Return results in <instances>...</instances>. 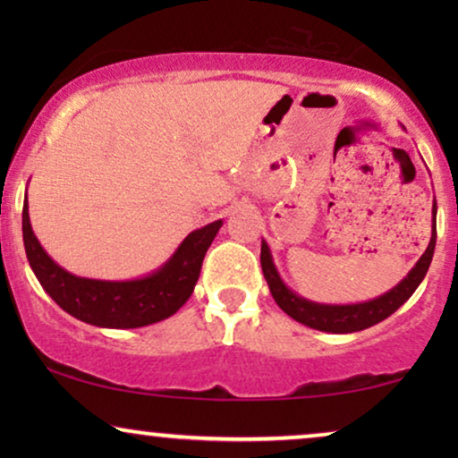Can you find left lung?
Segmentation results:
<instances>
[{
	"mask_svg": "<svg viewBox=\"0 0 458 458\" xmlns=\"http://www.w3.org/2000/svg\"><path fill=\"white\" fill-rule=\"evenodd\" d=\"M436 212L437 206L434 199V206H431L429 246L421 254V259L417 260V265L411 268L409 275H406L398 285H394L390 292L381 293V296L373 300H367V302L356 304H321L298 296L292 287H287L284 284V279H281L277 267H275L273 262L268 243L262 240L260 267L262 273H265V279L268 284V290L273 293L275 302H277L279 309L284 310L285 315H290L293 321L302 323L306 327L327 331V334H354V331H362L381 323L384 318L394 315V312L415 293L419 284H421L425 275H428V268L431 265L436 250Z\"/></svg>",
	"mask_w": 458,
	"mask_h": 458,
	"instance_id": "left-lung-1",
	"label": "left lung"
}]
</instances>
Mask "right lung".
I'll return each mask as SVG.
<instances>
[{"label":"right lung","mask_w":458,"mask_h":458,"mask_svg":"<svg viewBox=\"0 0 458 458\" xmlns=\"http://www.w3.org/2000/svg\"><path fill=\"white\" fill-rule=\"evenodd\" d=\"M223 221L191 231L160 268L140 279L77 277L52 260L33 233L29 199L22 206V240L29 265L55 304L79 321L106 329H135L173 317L198 284L199 268Z\"/></svg>","instance_id":"right-lung-1"}]
</instances>
